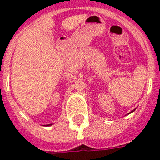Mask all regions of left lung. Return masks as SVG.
<instances>
[{
  "instance_id": "left-lung-1",
  "label": "left lung",
  "mask_w": 160,
  "mask_h": 160,
  "mask_svg": "<svg viewBox=\"0 0 160 160\" xmlns=\"http://www.w3.org/2000/svg\"><path fill=\"white\" fill-rule=\"evenodd\" d=\"M134 110H132V111L130 112V113H132V112H134ZM130 113H129V114H130Z\"/></svg>"
}]
</instances>
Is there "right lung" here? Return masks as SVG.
<instances>
[{
    "label": "right lung",
    "instance_id": "1",
    "mask_svg": "<svg viewBox=\"0 0 160 160\" xmlns=\"http://www.w3.org/2000/svg\"><path fill=\"white\" fill-rule=\"evenodd\" d=\"M50 125H52V124H48V126H50Z\"/></svg>",
    "mask_w": 160,
    "mask_h": 160
}]
</instances>
